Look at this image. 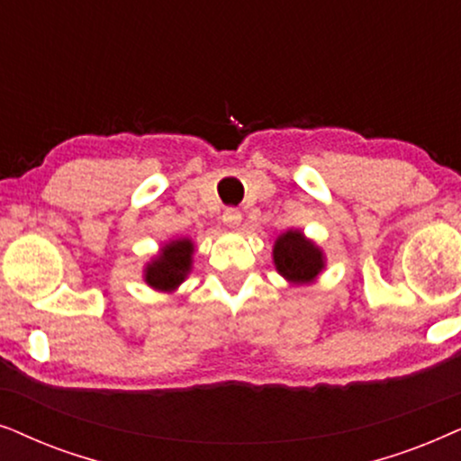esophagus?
Listing matches in <instances>:
<instances>
[{"label":"esophagus","instance_id":"34e87169","mask_svg":"<svg viewBox=\"0 0 461 461\" xmlns=\"http://www.w3.org/2000/svg\"><path fill=\"white\" fill-rule=\"evenodd\" d=\"M240 221H242V214L240 211H236V208H227L223 212V225L230 227V230H238Z\"/></svg>","mask_w":461,"mask_h":461}]
</instances>
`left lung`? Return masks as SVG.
Returning <instances> with one entry per match:
<instances>
[{
  "label": "left lung",
  "instance_id": "obj_1",
  "mask_svg": "<svg viewBox=\"0 0 461 461\" xmlns=\"http://www.w3.org/2000/svg\"><path fill=\"white\" fill-rule=\"evenodd\" d=\"M274 267L291 286L314 285L327 267L324 250L302 230H286L274 242Z\"/></svg>",
  "mask_w": 461,
  "mask_h": 461
}]
</instances>
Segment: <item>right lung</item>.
I'll return each instance as SVG.
<instances>
[{"label": "right lung", "instance_id": "add662e5", "mask_svg": "<svg viewBox=\"0 0 461 461\" xmlns=\"http://www.w3.org/2000/svg\"><path fill=\"white\" fill-rule=\"evenodd\" d=\"M192 238H173L164 242L158 255H153L143 267V280L158 293H175L194 267Z\"/></svg>", "mask_w": 461, "mask_h": 461}]
</instances>
